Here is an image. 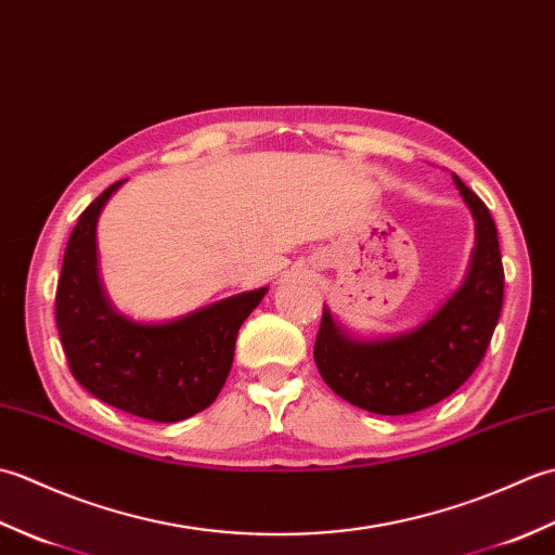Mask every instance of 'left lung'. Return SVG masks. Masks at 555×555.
Here are the masks:
<instances>
[{
  "label": "left lung",
  "instance_id": "8db88e82",
  "mask_svg": "<svg viewBox=\"0 0 555 555\" xmlns=\"http://www.w3.org/2000/svg\"><path fill=\"white\" fill-rule=\"evenodd\" d=\"M477 219L465 284L420 328L396 338H348L324 310L314 362L334 393L376 415H410L448 398L485 360L503 308V262L487 205L453 176Z\"/></svg>",
  "mask_w": 555,
  "mask_h": 555
}]
</instances>
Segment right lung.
I'll use <instances>...</instances> for the list:
<instances>
[{
    "label": "right lung",
    "instance_id": "obj_1",
    "mask_svg": "<svg viewBox=\"0 0 555 555\" xmlns=\"http://www.w3.org/2000/svg\"><path fill=\"white\" fill-rule=\"evenodd\" d=\"M109 185L70 231L56 284V328L68 370L88 391L131 415L179 422L215 403L231 372L235 336L267 288L219 300L169 324L116 314L98 279L95 227Z\"/></svg>",
    "mask_w": 555,
    "mask_h": 555
}]
</instances>
